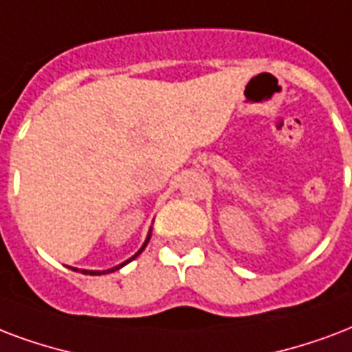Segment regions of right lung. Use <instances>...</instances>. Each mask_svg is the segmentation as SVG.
I'll use <instances>...</instances> for the list:
<instances>
[{
  "instance_id": "1",
  "label": "right lung",
  "mask_w": 352,
  "mask_h": 352,
  "mask_svg": "<svg viewBox=\"0 0 352 352\" xmlns=\"http://www.w3.org/2000/svg\"><path fill=\"white\" fill-rule=\"evenodd\" d=\"M149 238H151V236H147V240H146V243H144V248H142L140 251H138V253L134 254V256H133V258H131V260L136 258V256H138V254H140L142 251H144V249H146V245H147V241H149ZM131 260H127V262H123V264L116 265V267H112V270H107V272H87V270H80V273H90V275H101V273H103V275H104V273H112V272H116V270H120V267H123V265H125V264H129V262H131ZM72 270H74V267H72ZM75 272H77V270H75Z\"/></svg>"
}]
</instances>
